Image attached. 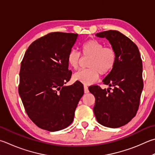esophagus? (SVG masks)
Returning <instances> with one entry per match:
<instances>
[{
    "label": "esophagus",
    "instance_id": "34e87169",
    "mask_svg": "<svg viewBox=\"0 0 155 155\" xmlns=\"http://www.w3.org/2000/svg\"><path fill=\"white\" fill-rule=\"evenodd\" d=\"M84 92H85V94H87V93H89V89H88V87L87 85H84Z\"/></svg>",
    "mask_w": 155,
    "mask_h": 155
}]
</instances>
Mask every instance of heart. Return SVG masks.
<instances>
[{
    "label": "heart",
    "instance_id": "1",
    "mask_svg": "<svg viewBox=\"0 0 155 155\" xmlns=\"http://www.w3.org/2000/svg\"><path fill=\"white\" fill-rule=\"evenodd\" d=\"M81 51L84 57L90 58L87 66L89 68L76 72L73 78L85 84H91L99 78L100 74L105 75L113 69L117 61V53L111 47L104 45L95 39H89L82 44ZM70 67L77 69L79 66L81 54L75 50H71L67 56Z\"/></svg>",
    "mask_w": 155,
    "mask_h": 155
}]
</instances>
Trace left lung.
Segmentation results:
<instances>
[{"mask_svg": "<svg viewBox=\"0 0 155 155\" xmlns=\"http://www.w3.org/2000/svg\"><path fill=\"white\" fill-rule=\"evenodd\" d=\"M106 38L117 53V61L110 72L103 80L113 87L102 89L98 85L89 87L94 95V112L97 122L105 127L117 128L128 123L136 116L144 87L142 61L139 49L131 39L117 30L97 33Z\"/></svg>", "mask_w": 155, "mask_h": 155, "instance_id": "obj_1", "label": "left lung"}]
</instances>
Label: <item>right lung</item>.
Here are the masks:
<instances>
[{
  "label": "right lung",
  "mask_w": 155,
  "mask_h": 155,
  "mask_svg": "<svg viewBox=\"0 0 155 155\" xmlns=\"http://www.w3.org/2000/svg\"><path fill=\"white\" fill-rule=\"evenodd\" d=\"M77 36L47 34L30 45L21 62L19 94L28 116L43 129L56 131L68 127L84 94L79 81L64 86L72 75L67 56Z\"/></svg>",
  "instance_id": "right-lung-1"
}]
</instances>
